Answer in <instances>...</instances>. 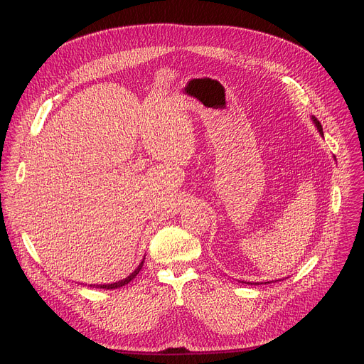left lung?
I'll return each instance as SVG.
<instances>
[{"instance_id": "1", "label": "left lung", "mask_w": 364, "mask_h": 364, "mask_svg": "<svg viewBox=\"0 0 364 364\" xmlns=\"http://www.w3.org/2000/svg\"><path fill=\"white\" fill-rule=\"evenodd\" d=\"M311 119H313V122H314V124H316V127H317V129H318V132H320V134H321V136H323V128H321V124H320V122H318V121H317V118H314V117H313V118H311ZM265 283H270V282H265ZM251 284H252V283H251Z\"/></svg>"}]
</instances>
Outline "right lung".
<instances>
[{"mask_svg":"<svg viewBox=\"0 0 364 364\" xmlns=\"http://www.w3.org/2000/svg\"><path fill=\"white\" fill-rule=\"evenodd\" d=\"M143 262H144V258H143V261L139 264V267H137L136 270H134L128 277H125V279H122V280H119V282L107 283V284H90V286H91V288H100V289H117V288H122V286L128 284L134 277H136V276L140 273L141 267H143Z\"/></svg>","mask_w":364,"mask_h":364,"instance_id":"add662e5","label":"right lung"}]
</instances>
